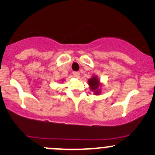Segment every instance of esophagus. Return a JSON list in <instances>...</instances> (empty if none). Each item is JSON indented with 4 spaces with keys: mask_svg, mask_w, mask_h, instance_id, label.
Masks as SVG:
<instances>
[{
    "mask_svg": "<svg viewBox=\"0 0 155 155\" xmlns=\"http://www.w3.org/2000/svg\"><path fill=\"white\" fill-rule=\"evenodd\" d=\"M73 74H74V76H76V77L79 78L80 76V73L79 71H74V73H73Z\"/></svg>",
    "mask_w": 155,
    "mask_h": 155,
    "instance_id": "esophagus-1",
    "label": "esophagus"
}]
</instances>
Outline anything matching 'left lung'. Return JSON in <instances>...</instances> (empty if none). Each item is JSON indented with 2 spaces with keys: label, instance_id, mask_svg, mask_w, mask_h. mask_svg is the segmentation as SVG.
<instances>
[{
  "label": "left lung",
  "instance_id": "left-lung-1",
  "mask_svg": "<svg viewBox=\"0 0 155 155\" xmlns=\"http://www.w3.org/2000/svg\"><path fill=\"white\" fill-rule=\"evenodd\" d=\"M88 84L90 90L94 92V95H100L101 93V87H102V84H101L100 80L97 76H92V78L88 80Z\"/></svg>",
  "mask_w": 155,
  "mask_h": 155
}]
</instances>
